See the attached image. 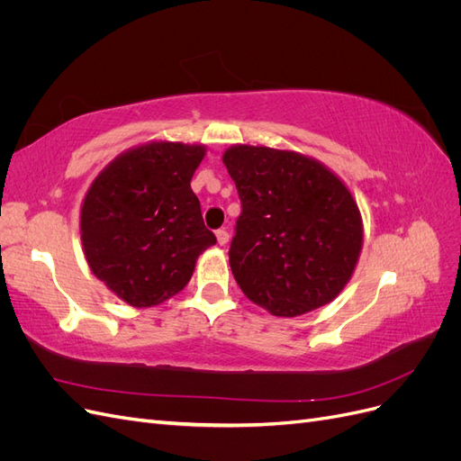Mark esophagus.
I'll return each mask as SVG.
<instances>
[{"instance_id": "esophagus-1", "label": "esophagus", "mask_w": 461, "mask_h": 461, "mask_svg": "<svg viewBox=\"0 0 461 461\" xmlns=\"http://www.w3.org/2000/svg\"><path fill=\"white\" fill-rule=\"evenodd\" d=\"M215 236H217V242H219L221 246H225V244L229 242V239H230L229 232H227V229H219V230L215 232Z\"/></svg>"}]
</instances>
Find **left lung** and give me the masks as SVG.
Masks as SVG:
<instances>
[{"label":"left lung","mask_w":461,"mask_h":461,"mask_svg":"<svg viewBox=\"0 0 461 461\" xmlns=\"http://www.w3.org/2000/svg\"><path fill=\"white\" fill-rule=\"evenodd\" d=\"M222 163L242 203L229 261L244 294L278 317L337 298L364 242L342 180L315 159L265 146H232Z\"/></svg>","instance_id":"left-lung-1"}]
</instances>
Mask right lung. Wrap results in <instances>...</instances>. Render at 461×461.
Here are the masks:
<instances>
[{
    "label": "right lung",
    "mask_w": 461,
    "mask_h": 461,
    "mask_svg": "<svg viewBox=\"0 0 461 461\" xmlns=\"http://www.w3.org/2000/svg\"><path fill=\"white\" fill-rule=\"evenodd\" d=\"M203 146L151 142L122 153L97 175L80 213L92 273L134 308L183 290L198 256L217 242L190 188Z\"/></svg>",
    "instance_id": "right-lung-1"
}]
</instances>
